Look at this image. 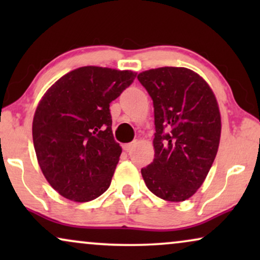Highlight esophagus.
<instances>
[{"mask_svg": "<svg viewBox=\"0 0 260 260\" xmlns=\"http://www.w3.org/2000/svg\"><path fill=\"white\" fill-rule=\"evenodd\" d=\"M135 147V142H133V143H127V144H124L123 145V150L129 152L131 149H133Z\"/></svg>", "mask_w": 260, "mask_h": 260, "instance_id": "1", "label": "esophagus"}]
</instances>
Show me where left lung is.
<instances>
[{"label": "left lung", "mask_w": 260, "mask_h": 260, "mask_svg": "<svg viewBox=\"0 0 260 260\" xmlns=\"http://www.w3.org/2000/svg\"><path fill=\"white\" fill-rule=\"evenodd\" d=\"M137 79L152 99L155 157L141 173L148 189L167 201L189 199L218 152L221 118L209 85L184 67L144 71Z\"/></svg>", "instance_id": "1"}]
</instances>
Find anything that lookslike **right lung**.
<instances>
[{
  "mask_svg": "<svg viewBox=\"0 0 260 260\" xmlns=\"http://www.w3.org/2000/svg\"><path fill=\"white\" fill-rule=\"evenodd\" d=\"M136 74L79 67L60 78L39 103L34 149L46 180L63 198L87 202L110 187L122 154L113 138L110 103Z\"/></svg>",
  "mask_w": 260,
  "mask_h": 260,
  "instance_id": "obj_1",
  "label": "right lung"
}]
</instances>
